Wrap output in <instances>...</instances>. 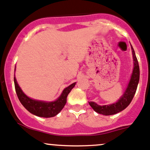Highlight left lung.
<instances>
[{"label":"left lung","mask_w":150,"mask_h":150,"mask_svg":"<svg viewBox=\"0 0 150 150\" xmlns=\"http://www.w3.org/2000/svg\"><path fill=\"white\" fill-rule=\"evenodd\" d=\"M131 50H132L133 59H134V69H133L132 75H131V80L129 83L128 85L126 90L122 95L118 101L115 103H113L109 105H98L97 104L93 102H90L89 104L93 108L95 112L99 114L104 115H111L118 113L120 112L125 110L132 101L136 91H137V86H138L139 81V66L138 60L136 57L135 51L131 46Z\"/></svg>","instance_id":"1"}]
</instances>
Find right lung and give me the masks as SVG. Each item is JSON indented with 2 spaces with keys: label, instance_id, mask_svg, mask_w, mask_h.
<instances>
[{
  "label": "right lung",
  "instance_id": "obj_1",
  "mask_svg": "<svg viewBox=\"0 0 150 150\" xmlns=\"http://www.w3.org/2000/svg\"><path fill=\"white\" fill-rule=\"evenodd\" d=\"M13 81H14L15 90H16V95L19 98V100L20 101L21 104L30 113L42 117H54L58 113H59L60 111L62 110L63 107L65 105L68 94L76 83H73L72 84L69 85L68 87L65 88L62 93L61 96L56 101L47 102L30 99V97H28L24 93L22 89L20 88L16 78H15V76L13 78Z\"/></svg>",
  "mask_w": 150,
  "mask_h": 150
}]
</instances>
